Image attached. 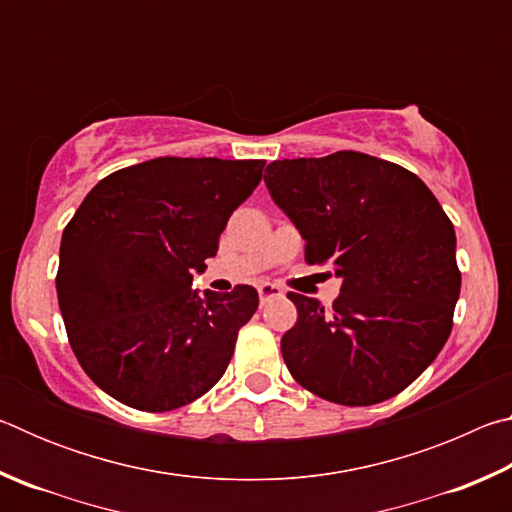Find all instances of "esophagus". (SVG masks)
<instances>
[{
  "label": "esophagus",
  "mask_w": 512,
  "mask_h": 512,
  "mask_svg": "<svg viewBox=\"0 0 512 512\" xmlns=\"http://www.w3.org/2000/svg\"><path fill=\"white\" fill-rule=\"evenodd\" d=\"M257 293H259V300L266 302V300H271V298H280L284 291H282L280 284L262 282V284H259V287H257Z\"/></svg>",
  "instance_id": "esophagus-1"
}]
</instances>
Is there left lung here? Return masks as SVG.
<instances>
[{"mask_svg": "<svg viewBox=\"0 0 512 512\" xmlns=\"http://www.w3.org/2000/svg\"><path fill=\"white\" fill-rule=\"evenodd\" d=\"M264 183L305 239L307 264H332V307L289 293L298 323L282 357L323 400L370 406L402 393L438 357L461 293L456 235L436 196L400 164L357 151L275 160Z\"/></svg>", "mask_w": 512, "mask_h": 512, "instance_id": "8db88e82", "label": "left lung"}]
</instances>
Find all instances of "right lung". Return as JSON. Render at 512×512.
<instances>
[{"mask_svg": "<svg viewBox=\"0 0 512 512\" xmlns=\"http://www.w3.org/2000/svg\"><path fill=\"white\" fill-rule=\"evenodd\" d=\"M264 160L155 158L94 185L63 230L56 291L67 339L101 391L140 411L198 400L259 305L248 284L192 289Z\"/></svg>", "mask_w": 512, "mask_h": 512, "instance_id": "add662e5", "label": "right lung"}]
</instances>
